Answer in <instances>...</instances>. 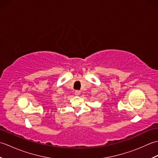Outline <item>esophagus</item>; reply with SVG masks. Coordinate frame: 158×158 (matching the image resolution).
Here are the masks:
<instances>
[{"instance_id": "obj_1", "label": "esophagus", "mask_w": 158, "mask_h": 158, "mask_svg": "<svg viewBox=\"0 0 158 158\" xmlns=\"http://www.w3.org/2000/svg\"><path fill=\"white\" fill-rule=\"evenodd\" d=\"M75 94L76 96H79L80 94H81V92H80V91H79V90H77V91L75 92Z\"/></svg>"}]
</instances>
